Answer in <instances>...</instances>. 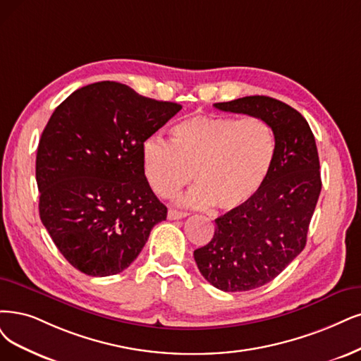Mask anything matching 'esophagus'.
I'll list each match as a JSON object with an SVG mask.
<instances>
[{
  "label": "esophagus",
  "instance_id": "1",
  "mask_svg": "<svg viewBox=\"0 0 361 361\" xmlns=\"http://www.w3.org/2000/svg\"><path fill=\"white\" fill-rule=\"evenodd\" d=\"M189 214L188 212H184V211H178V209H169L168 211V219L169 220H180V219H184V217H188Z\"/></svg>",
  "mask_w": 361,
  "mask_h": 361
}]
</instances>
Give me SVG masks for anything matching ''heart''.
Listing matches in <instances>:
<instances>
[{"instance_id":"1","label":"heart","mask_w":361,"mask_h":361,"mask_svg":"<svg viewBox=\"0 0 361 361\" xmlns=\"http://www.w3.org/2000/svg\"><path fill=\"white\" fill-rule=\"evenodd\" d=\"M276 135L257 116L196 114L171 129V142L147 138L141 145L144 176L156 195L171 197L189 184L192 207L231 211L245 205L263 188L276 159Z\"/></svg>"}]
</instances>
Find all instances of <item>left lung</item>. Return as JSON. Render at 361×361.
I'll list each match as a JSON object with an SVG mask.
<instances>
[{
	"mask_svg": "<svg viewBox=\"0 0 361 361\" xmlns=\"http://www.w3.org/2000/svg\"><path fill=\"white\" fill-rule=\"evenodd\" d=\"M214 106L268 120L276 135V159L263 188L245 205L216 219L214 236L193 252L209 284L248 291L272 281L305 248L322 192L319 159L308 122L281 101L256 95Z\"/></svg>",
	"mask_w": 361,
	"mask_h": 361,
	"instance_id": "8db88e82",
	"label": "left lung"
}]
</instances>
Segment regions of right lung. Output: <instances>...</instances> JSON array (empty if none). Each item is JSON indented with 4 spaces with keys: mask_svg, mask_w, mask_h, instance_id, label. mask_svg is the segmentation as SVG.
<instances>
[{
    "mask_svg": "<svg viewBox=\"0 0 361 361\" xmlns=\"http://www.w3.org/2000/svg\"><path fill=\"white\" fill-rule=\"evenodd\" d=\"M180 110L126 85L99 82L53 111L37 149L39 219L80 272L125 271L166 220L144 176L141 145Z\"/></svg>",
    "mask_w": 361,
    "mask_h": 361,
    "instance_id": "add662e5",
    "label": "right lung"
}]
</instances>
